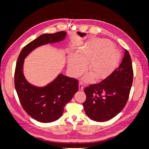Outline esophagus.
I'll return each mask as SVG.
<instances>
[{"label": "esophagus", "instance_id": "1", "mask_svg": "<svg viewBox=\"0 0 149 149\" xmlns=\"http://www.w3.org/2000/svg\"><path fill=\"white\" fill-rule=\"evenodd\" d=\"M83 83L81 82V81H80L79 83V89L80 90V91H83Z\"/></svg>", "mask_w": 149, "mask_h": 149}]
</instances>
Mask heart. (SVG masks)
Here are the masks:
<instances>
[{"instance_id": "1", "label": "heart", "mask_w": 149, "mask_h": 149, "mask_svg": "<svg viewBox=\"0 0 149 149\" xmlns=\"http://www.w3.org/2000/svg\"><path fill=\"white\" fill-rule=\"evenodd\" d=\"M118 52L113 48V44L104 40H97L84 46L77 54L69 56L68 68L71 75L78 77L83 74L86 65L90 73L84 78V81L90 83L94 76L97 79L105 78L113 71L118 63Z\"/></svg>"}]
</instances>
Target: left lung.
<instances>
[{
  "label": "left lung",
  "mask_w": 149,
  "mask_h": 149,
  "mask_svg": "<svg viewBox=\"0 0 149 149\" xmlns=\"http://www.w3.org/2000/svg\"><path fill=\"white\" fill-rule=\"evenodd\" d=\"M132 81L131 58L125 49L124 58L118 68L100 83L84 88L86 100L83 106L86 114L97 122L114 118L127 102Z\"/></svg>",
  "instance_id": "left-lung-1"
}]
</instances>
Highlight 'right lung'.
Wrapping results in <instances>:
<instances>
[{"mask_svg":"<svg viewBox=\"0 0 149 149\" xmlns=\"http://www.w3.org/2000/svg\"><path fill=\"white\" fill-rule=\"evenodd\" d=\"M66 31L45 33L33 40L22 49L15 71V88L21 105L31 118L40 123L55 121L63 115L64 107L78 90L77 79L59 74L45 86H36L26 79L24 74L25 58L35 48L63 41Z\"/></svg>","mask_w":149,"mask_h":149,"instance_id":"right-lung-1","label":"right lung"}]
</instances>
